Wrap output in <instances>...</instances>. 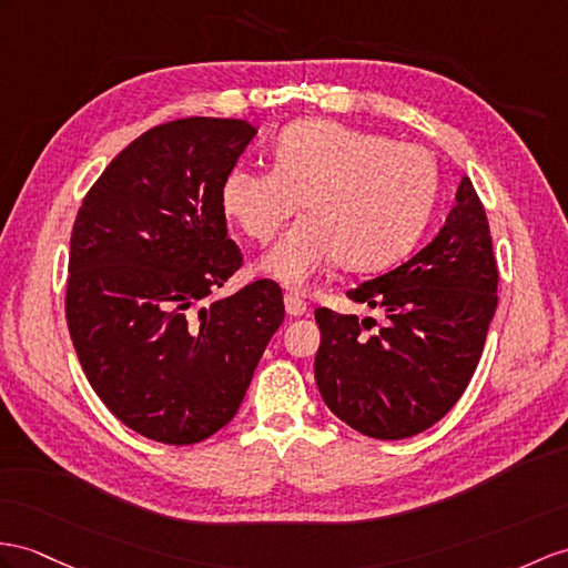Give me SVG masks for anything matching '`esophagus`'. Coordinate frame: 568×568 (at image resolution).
I'll return each instance as SVG.
<instances>
[{
  "label": "esophagus",
  "mask_w": 568,
  "mask_h": 568,
  "mask_svg": "<svg viewBox=\"0 0 568 568\" xmlns=\"http://www.w3.org/2000/svg\"><path fill=\"white\" fill-rule=\"evenodd\" d=\"M284 308H286V313L292 315V317H298V315H303V313L308 311L306 301H303V298L296 296V294H286V296H284Z\"/></svg>",
  "instance_id": "34e87169"
}]
</instances>
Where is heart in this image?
Segmentation results:
<instances>
[{
  "label": "heart",
  "mask_w": 568,
  "mask_h": 568,
  "mask_svg": "<svg viewBox=\"0 0 568 568\" xmlns=\"http://www.w3.org/2000/svg\"><path fill=\"white\" fill-rule=\"evenodd\" d=\"M272 161V169H231L221 206L247 239L267 243L303 197L306 214L260 260V272L292 292H306L335 262L390 265L417 241L436 200L432 151L335 120L286 124Z\"/></svg>",
  "instance_id": "1"
}]
</instances>
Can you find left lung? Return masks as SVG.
<instances>
[{"mask_svg": "<svg viewBox=\"0 0 568 568\" xmlns=\"http://www.w3.org/2000/svg\"><path fill=\"white\" fill-rule=\"evenodd\" d=\"M496 284L487 212L465 175L436 239L349 292L385 313L383 327L371 332L373 317L315 311V383L329 412L381 440L409 438L444 419L479 364L499 303Z\"/></svg>", "mask_w": 568, "mask_h": 568, "instance_id": "8db88e82", "label": "left lung"}]
</instances>
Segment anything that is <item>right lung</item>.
Returning a JSON list of instances; mask_svg holds the SVG:
<instances>
[{
    "instance_id": "1",
    "label": "right lung",
    "mask_w": 568,
    "mask_h": 568,
    "mask_svg": "<svg viewBox=\"0 0 568 568\" xmlns=\"http://www.w3.org/2000/svg\"><path fill=\"white\" fill-rule=\"evenodd\" d=\"M255 132L221 118L159 124L110 161L79 206L69 335L103 405L159 444H200L226 426L284 321L272 280L202 303L243 265L221 183Z\"/></svg>"
}]
</instances>
